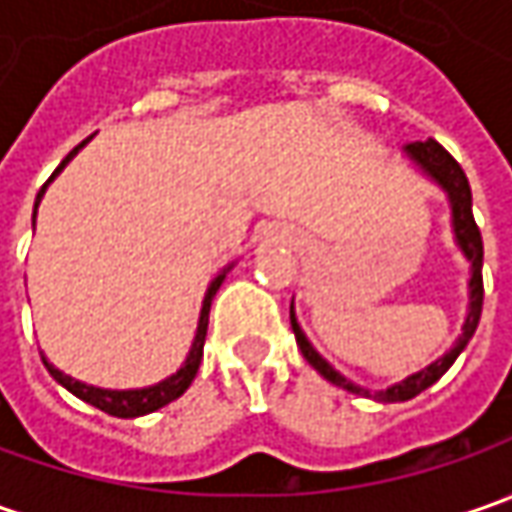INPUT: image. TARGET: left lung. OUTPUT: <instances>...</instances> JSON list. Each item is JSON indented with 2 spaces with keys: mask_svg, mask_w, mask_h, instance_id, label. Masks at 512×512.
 <instances>
[{
  "mask_svg": "<svg viewBox=\"0 0 512 512\" xmlns=\"http://www.w3.org/2000/svg\"><path fill=\"white\" fill-rule=\"evenodd\" d=\"M404 150H407L410 159H416V162H419V165L447 190V196H450V205H453V230H456V239H459V245H462L464 256L470 259V310H467V319H464L462 336H459V342L453 344V350H450L447 356H442L439 362H433L430 367L413 373V376H407L404 382L393 384V387H387L382 393H376L379 402H407V399H413V396H419L422 390H427L433 382H439L444 373H447V367L456 362V356H459L464 347H467V342L473 339V333H476V327H479V319H482L484 302L482 233H479V225H476V219H473V196H470V182H467V176H464L462 165H459L436 139L413 142V145H407ZM290 325H293L296 344H299L302 356L325 376L327 382L336 384V387H344L347 393H367L359 384L347 382L344 376H339V373L313 350V344L305 339L302 327L296 325L293 307H290ZM367 396H370V393H367Z\"/></svg>",
  "mask_w": 512,
  "mask_h": 512,
  "instance_id": "obj_1",
  "label": "left lung"
}]
</instances>
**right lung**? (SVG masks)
<instances>
[{
  "instance_id": "add662e5",
  "label": "right lung",
  "mask_w": 512,
  "mask_h": 512,
  "mask_svg": "<svg viewBox=\"0 0 512 512\" xmlns=\"http://www.w3.org/2000/svg\"><path fill=\"white\" fill-rule=\"evenodd\" d=\"M85 142H88V139H85ZM85 142H79L76 148L70 150L68 156L62 159V165L53 170V176L68 165L70 159L79 153V148H85ZM53 176H50V179H53ZM48 182L42 185L39 193H36V207H39V199H42V193H45ZM36 207H33V222H36ZM222 279H225V273H222V276H216V279H213V285L207 287L202 316H199V330H196V339H193V347H190V356H187L185 367H182L179 373H173V376L165 379V382L153 384V387H145V390H102V387H90V384H82V382H76V379H70V376H65L62 370H56V367L45 359L48 373L56 379V382L62 384L65 390H70L73 396H79L82 402L93 404V407H99L102 413L116 416V419H133V416H145V413H153V410L165 407V404H170L173 399H179L187 387H190V382L196 379V370H199V364H202V347H205V336H207V313H210V302H213L216 290H219V285H222Z\"/></svg>"
}]
</instances>
